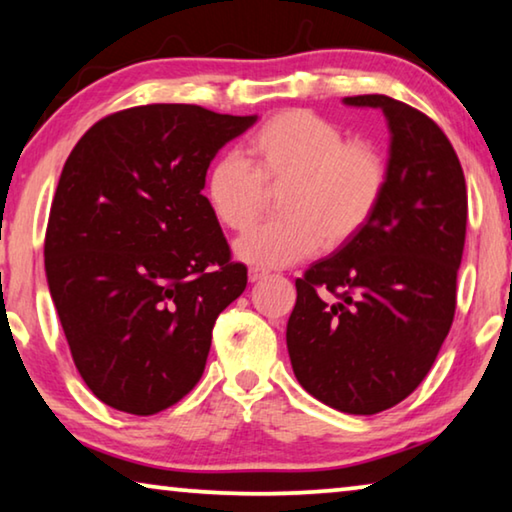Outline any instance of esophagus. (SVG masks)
Listing matches in <instances>:
<instances>
[{
  "label": "esophagus",
  "instance_id": "esophagus-1",
  "mask_svg": "<svg viewBox=\"0 0 512 512\" xmlns=\"http://www.w3.org/2000/svg\"><path fill=\"white\" fill-rule=\"evenodd\" d=\"M267 270H261V267H251L249 270V281L251 283H256V281H263V279H267Z\"/></svg>",
  "mask_w": 512,
  "mask_h": 512
}]
</instances>
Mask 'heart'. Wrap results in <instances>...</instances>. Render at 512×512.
<instances>
[{
  "label": "heart",
  "mask_w": 512,
  "mask_h": 512,
  "mask_svg": "<svg viewBox=\"0 0 512 512\" xmlns=\"http://www.w3.org/2000/svg\"><path fill=\"white\" fill-rule=\"evenodd\" d=\"M247 162L222 155L203 185L206 203L224 229L247 233L280 192L279 222L235 245L242 261L283 267L325 245L338 249L366 229L389 187V157L371 139H345L334 121L309 109L274 114L247 141Z\"/></svg>",
  "instance_id": "obj_1"
}]
</instances>
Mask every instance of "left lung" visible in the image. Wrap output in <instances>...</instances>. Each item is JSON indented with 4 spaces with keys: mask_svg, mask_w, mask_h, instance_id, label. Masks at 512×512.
I'll return each mask as SVG.
<instances>
[{
    "mask_svg": "<svg viewBox=\"0 0 512 512\" xmlns=\"http://www.w3.org/2000/svg\"><path fill=\"white\" fill-rule=\"evenodd\" d=\"M389 121V187L375 217L295 281L286 343L320 403L377 414L419 387L455 316L467 183L442 128L380 93L345 98Z\"/></svg>",
    "mask_w": 512,
    "mask_h": 512,
    "instance_id": "8db88e82",
    "label": "left lung"
}]
</instances>
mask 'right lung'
Returning <instances> with one entry per match:
<instances>
[{
    "instance_id": "obj_1",
    "label": "right lung",
    "mask_w": 512,
    "mask_h": 512,
    "mask_svg": "<svg viewBox=\"0 0 512 512\" xmlns=\"http://www.w3.org/2000/svg\"><path fill=\"white\" fill-rule=\"evenodd\" d=\"M258 116L141 105L93 123L61 171L45 272L86 387L151 416L201 380L219 313L247 288L201 194L226 141Z\"/></svg>"
}]
</instances>
